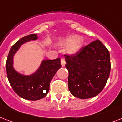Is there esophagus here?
<instances>
[{
	"label": "esophagus",
	"mask_w": 122,
	"mask_h": 122,
	"mask_svg": "<svg viewBox=\"0 0 122 122\" xmlns=\"http://www.w3.org/2000/svg\"><path fill=\"white\" fill-rule=\"evenodd\" d=\"M61 64L62 66H64L65 65L66 62H65V60L64 59H61Z\"/></svg>",
	"instance_id": "34e87169"
}]
</instances>
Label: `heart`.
I'll use <instances>...</instances> for the list:
<instances>
[{"instance_id":"heart-1","label":"heart","mask_w":122,"mask_h":122,"mask_svg":"<svg viewBox=\"0 0 122 122\" xmlns=\"http://www.w3.org/2000/svg\"><path fill=\"white\" fill-rule=\"evenodd\" d=\"M81 38L77 35L72 36L66 39L63 41V43L66 45L65 52L69 55H75L79 52L81 48Z\"/></svg>"}]
</instances>
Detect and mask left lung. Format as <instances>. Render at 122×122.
Returning a JSON list of instances; mask_svg holds the SVG:
<instances>
[{"instance_id": "1", "label": "left lung", "mask_w": 122, "mask_h": 122, "mask_svg": "<svg viewBox=\"0 0 122 122\" xmlns=\"http://www.w3.org/2000/svg\"><path fill=\"white\" fill-rule=\"evenodd\" d=\"M65 58L68 71V89L74 96L88 99L102 91L109 77L111 61L109 50L100 40Z\"/></svg>"}]
</instances>
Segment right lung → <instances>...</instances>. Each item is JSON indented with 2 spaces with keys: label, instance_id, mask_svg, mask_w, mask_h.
<instances>
[{
  "label": "right lung",
  "instance_id": "right-lung-1",
  "mask_svg": "<svg viewBox=\"0 0 122 122\" xmlns=\"http://www.w3.org/2000/svg\"><path fill=\"white\" fill-rule=\"evenodd\" d=\"M38 38L37 34H30L20 39L11 48L6 64L7 77L13 91L20 98L32 101L42 99L47 95L50 81L61 67L60 58H57L43 59L38 68L30 74H23L15 70L13 66L15 54L24 43Z\"/></svg>",
  "mask_w": 122,
  "mask_h": 122
}]
</instances>
